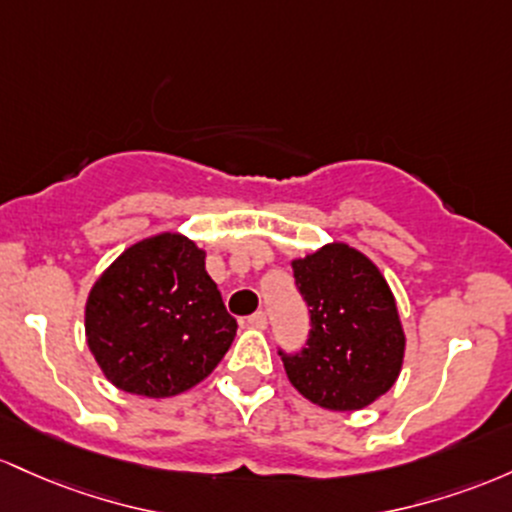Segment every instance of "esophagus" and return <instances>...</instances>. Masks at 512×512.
Here are the masks:
<instances>
[{
	"label": "esophagus",
	"instance_id": "34e87169",
	"mask_svg": "<svg viewBox=\"0 0 512 512\" xmlns=\"http://www.w3.org/2000/svg\"><path fill=\"white\" fill-rule=\"evenodd\" d=\"M246 326H251V329H266V326H268V317H266V312H256V314H251V317L246 319Z\"/></svg>",
	"mask_w": 512,
	"mask_h": 512
}]
</instances>
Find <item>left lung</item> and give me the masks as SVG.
Returning <instances> with one entry per match:
<instances>
[{
	"mask_svg": "<svg viewBox=\"0 0 512 512\" xmlns=\"http://www.w3.org/2000/svg\"><path fill=\"white\" fill-rule=\"evenodd\" d=\"M297 287L312 314L307 348L283 355L287 380L329 411H360L399 380L406 333L377 263L346 241L292 258Z\"/></svg>",
	"mask_w": 512,
	"mask_h": 512,
	"instance_id": "left-lung-1",
	"label": "left lung"
}]
</instances>
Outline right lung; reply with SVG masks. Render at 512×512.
<instances>
[{"label": "right lung", "mask_w": 512, "mask_h": 512, "mask_svg": "<svg viewBox=\"0 0 512 512\" xmlns=\"http://www.w3.org/2000/svg\"><path fill=\"white\" fill-rule=\"evenodd\" d=\"M86 346L113 387L166 399L195 387L237 333L205 249L179 232L135 241L91 285Z\"/></svg>", "instance_id": "obj_1"}]
</instances>
